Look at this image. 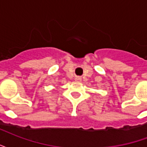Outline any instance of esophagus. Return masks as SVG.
<instances>
[{"label": "esophagus", "mask_w": 147, "mask_h": 147, "mask_svg": "<svg viewBox=\"0 0 147 147\" xmlns=\"http://www.w3.org/2000/svg\"><path fill=\"white\" fill-rule=\"evenodd\" d=\"M81 80H82L81 77H76L75 78V81H76V82H81Z\"/></svg>", "instance_id": "1"}]
</instances>
